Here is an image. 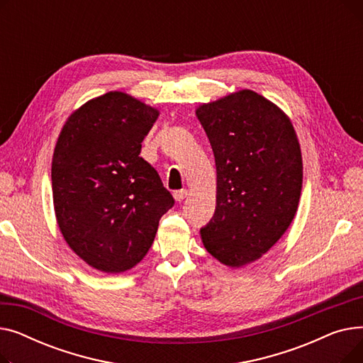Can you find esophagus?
I'll list each match as a JSON object with an SVG mask.
<instances>
[{"instance_id": "34e87169", "label": "esophagus", "mask_w": 363, "mask_h": 363, "mask_svg": "<svg viewBox=\"0 0 363 363\" xmlns=\"http://www.w3.org/2000/svg\"><path fill=\"white\" fill-rule=\"evenodd\" d=\"M186 196H188V191H186V189H178V191H175V193H174V197H175V200H177V201H182Z\"/></svg>"}]
</instances>
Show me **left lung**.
I'll list each match as a JSON object with an SVG mask.
<instances>
[{
  "label": "left lung",
  "instance_id": "8db88e82",
  "mask_svg": "<svg viewBox=\"0 0 363 363\" xmlns=\"http://www.w3.org/2000/svg\"><path fill=\"white\" fill-rule=\"evenodd\" d=\"M216 163V208L200 234L226 266L257 260L290 226L303 164L290 119L255 91L242 89L197 108Z\"/></svg>",
  "mask_w": 363,
  "mask_h": 363
}]
</instances>
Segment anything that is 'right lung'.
I'll use <instances>...</instances> for the list:
<instances>
[{"mask_svg": "<svg viewBox=\"0 0 363 363\" xmlns=\"http://www.w3.org/2000/svg\"><path fill=\"white\" fill-rule=\"evenodd\" d=\"M159 111L123 92L76 110L57 141L51 184L57 223L70 249L92 268H133L155 241L175 200L141 156Z\"/></svg>", "mask_w": 363, "mask_h": 363, "instance_id": "1", "label": "right lung"}]
</instances>
